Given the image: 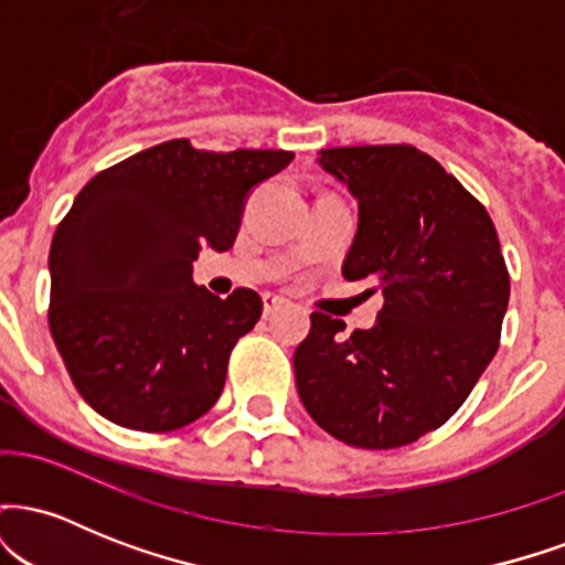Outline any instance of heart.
Instances as JSON below:
<instances>
[{"label": "heart", "instance_id": "obj_1", "mask_svg": "<svg viewBox=\"0 0 565 565\" xmlns=\"http://www.w3.org/2000/svg\"><path fill=\"white\" fill-rule=\"evenodd\" d=\"M308 231L313 236V242H321L327 246L342 244V238H345V212L334 201H323V204L316 206L313 215H310Z\"/></svg>", "mask_w": 565, "mask_h": 565}]
</instances>
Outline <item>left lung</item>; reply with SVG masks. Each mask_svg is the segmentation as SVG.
<instances>
[{
  "label": "left lung",
  "instance_id": "left-lung-1",
  "mask_svg": "<svg viewBox=\"0 0 565 565\" xmlns=\"http://www.w3.org/2000/svg\"><path fill=\"white\" fill-rule=\"evenodd\" d=\"M284 151L206 153L172 140L89 180L50 246V332L100 417L170 433L217 404L238 337L260 321L252 289L193 281L201 244L236 242L246 196Z\"/></svg>",
  "mask_w": 565,
  "mask_h": 565
}]
</instances>
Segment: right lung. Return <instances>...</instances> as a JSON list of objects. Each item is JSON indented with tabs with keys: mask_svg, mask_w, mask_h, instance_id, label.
Wrapping results in <instances>:
<instances>
[{
	"mask_svg": "<svg viewBox=\"0 0 565 565\" xmlns=\"http://www.w3.org/2000/svg\"><path fill=\"white\" fill-rule=\"evenodd\" d=\"M319 164L359 201L342 276L372 278L380 295L355 329L310 316L297 393L342 444H414L465 404L499 348L510 276L494 223L412 146L329 148Z\"/></svg>",
	"mask_w": 565,
	"mask_h": 565,
	"instance_id": "1",
	"label": "right lung"
}]
</instances>
